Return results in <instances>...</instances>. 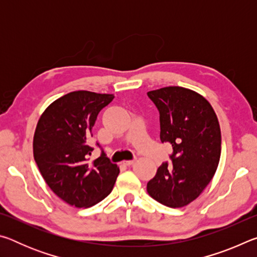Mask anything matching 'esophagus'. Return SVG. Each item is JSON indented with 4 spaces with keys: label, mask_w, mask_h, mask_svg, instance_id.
<instances>
[{
    "label": "esophagus",
    "mask_w": 257,
    "mask_h": 257,
    "mask_svg": "<svg viewBox=\"0 0 257 257\" xmlns=\"http://www.w3.org/2000/svg\"><path fill=\"white\" fill-rule=\"evenodd\" d=\"M135 160H136V159H134V160H127V161H123V164H124V165H127V167H129V165H132V164L135 162Z\"/></svg>",
    "instance_id": "34e87169"
}]
</instances>
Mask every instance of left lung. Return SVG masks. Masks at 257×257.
I'll list each match as a JSON object with an SVG mask.
<instances>
[{"label": "left lung", "instance_id": "obj_1", "mask_svg": "<svg viewBox=\"0 0 257 257\" xmlns=\"http://www.w3.org/2000/svg\"><path fill=\"white\" fill-rule=\"evenodd\" d=\"M160 113V139L170 143L172 165L163 162L147 182V193L169 207L196 199L210 184L221 155V130L202 95L179 86L147 93Z\"/></svg>", "mask_w": 257, "mask_h": 257}]
</instances>
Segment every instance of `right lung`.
<instances>
[{"mask_svg": "<svg viewBox=\"0 0 257 257\" xmlns=\"http://www.w3.org/2000/svg\"><path fill=\"white\" fill-rule=\"evenodd\" d=\"M113 98L112 94L71 92L52 103L38 120L35 162L52 191L71 206L90 207L101 202L120 172L103 150L93 162L88 159L94 150L88 141L95 121Z\"/></svg>", "mask_w": 257, "mask_h": 257, "instance_id": "obj_1", "label": "right lung"}]
</instances>
